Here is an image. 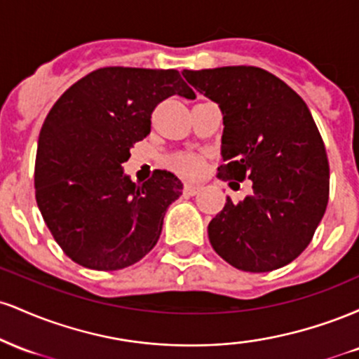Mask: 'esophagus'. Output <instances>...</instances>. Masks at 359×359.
<instances>
[{"label":"esophagus","instance_id":"esophagus-1","mask_svg":"<svg viewBox=\"0 0 359 359\" xmlns=\"http://www.w3.org/2000/svg\"><path fill=\"white\" fill-rule=\"evenodd\" d=\"M199 191H201L199 185H192V184H185L184 185V194H185V196H189V197L196 196V194Z\"/></svg>","mask_w":359,"mask_h":359}]
</instances>
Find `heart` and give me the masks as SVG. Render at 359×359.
Masks as SVG:
<instances>
[{
    "label": "heart",
    "instance_id": "b5f03b06",
    "mask_svg": "<svg viewBox=\"0 0 359 359\" xmlns=\"http://www.w3.org/2000/svg\"><path fill=\"white\" fill-rule=\"evenodd\" d=\"M174 167L177 172H180V174H184L185 177H197L203 172L204 163L197 155L182 154L177 155L174 158Z\"/></svg>",
    "mask_w": 359,
    "mask_h": 359
}]
</instances>
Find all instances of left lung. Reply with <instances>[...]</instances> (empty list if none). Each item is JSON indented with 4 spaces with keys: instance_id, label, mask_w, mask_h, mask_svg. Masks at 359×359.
<instances>
[{
    "instance_id": "8db88e82",
    "label": "left lung",
    "mask_w": 359,
    "mask_h": 359,
    "mask_svg": "<svg viewBox=\"0 0 359 359\" xmlns=\"http://www.w3.org/2000/svg\"><path fill=\"white\" fill-rule=\"evenodd\" d=\"M222 113V180L250 179L253 192L226 204L208 226L222 259L243 271L277 270L307 248L329 201L327 154L302 97L251 65L184 71Z\"/></svg>"
}]
</instances>
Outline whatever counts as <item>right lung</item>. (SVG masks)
Instances as JSON below:
<instances>
[{"mask_svg": "<svg viewBox=\"0 0 359 359\" xmlns=\"http://www.w3.org/2000/svg\"><path fill=\"white\" fill-rule=\"evenodd\" d=\"M174 94L196 97L174 69L102 67L72 84L47 114L36 148L35 197L72 262L121 270L156 245L182 182L155 170L135 184L123 163L133 143L150 133L156 104Z\"/></svg>", "mask_w": 359, "mask_h": 359, "instance_id": "right-lung-1", "label": "right lung"}]
</instances>
